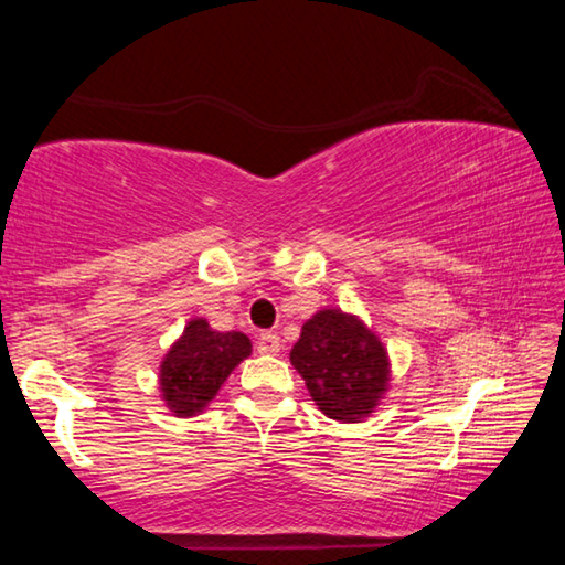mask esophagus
<instances>
[{
    "mask_svg": "<svg viewBox=\"0 0 565 565\" xmlns=\"http://www.w3.org/2000/svg\"><path fill=\"white\" fill-rule=\"evenodd\" d=\"M279 349H281L279 333L264 331V333H259V339H256V351L259 353H269V356H274V353H279Z\"/></svg>",
    "mask_w": 565,
    "mask_h": 565,
    "instance_id": "obj_1",
    "label": "esophagus"
}]
</instances>
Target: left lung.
<instances>
[{"instance_id": "obj_1", "label": "left lung", "mask_w": 565, "mask_h": 565, "mask_svg": "<svg viewBox=\"0 0 565 565\" xmlns=\"http://www.w3.org/2000/svg\"><path fill=\"white\" fill-rule=\"evenodd\" d=\"M291 363L329 418L356 424L388 386L386 349L356 317L323 309L301 329Z\"/></svg>"}]
</instances>
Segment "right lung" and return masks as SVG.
Returning <instances> with one entry per match:
<instances>
[{
	"label": "right lung",
	"instance_id": "add662e5",
	"mask_svg": "<svg viewBox=\"0 0 565 565\" xmlns=\"http://www.w3.org/2000/svg\"><path fill=\"white\" fill-rule=\"evenodd\" d=\"M248 353L252 341L242 331L218 333L204 319L189 321L161 361L159 384L167 406L181 418L199 414Z\"/></svg>",
	"mask_w": 565,
	"mask_h": 565
}]
</instances>
